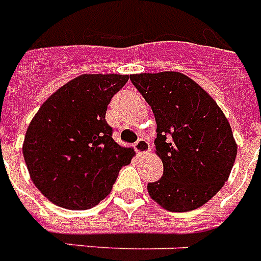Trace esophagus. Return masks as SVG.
<instances>
[{
  "instance_id": "esophagus-1",
  "label": "esophagus",
  "mask_w": 261,
  "mask_h": 261,
  "mask_svg": "<svg viewBox=\"0 0 261 261\" xmlns=\"http://www.w3.org/2000/svg\"><path fill=\"white\" fill-rule=\"evenodd\" d=\"M135 150L139 155H143L146 152L150 151V143L146 139L141 138V139H138V142L135 143Z\"/></svg>"
}]
</instances>
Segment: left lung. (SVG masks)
<instances>
[{
    "label": "left lung",
    "instance_id": "left-lung-1",
    "mask_svg": "<svg viewBox=\"0 0 261 261\" xmlns=\"http://www.w3.org/2000/svg\"><path fill=\"white\" fill-rule=\"evenodd\" d=\"M156 122L164 175L147 192L170 212L202 206L228 181L237 155L230 124L215 99L181 72L130 75Z\"/></svg>",
    "mask_w": 261,
    "mask_h": 261
}]
</instances>
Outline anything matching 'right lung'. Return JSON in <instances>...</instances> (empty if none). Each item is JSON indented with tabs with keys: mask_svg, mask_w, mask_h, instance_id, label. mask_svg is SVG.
I'll use <instances>...</instances> for the list:
<instances>
[{
	"mask_svg": "<svg viewBox=\"0 0 261 261\" xmlns=\"http://www.w3.org/2000/svg\"><path fill=\"white\" fill-rule=\"evenodd\" d=\"M128 75L86 73L60 87L28 126L22 154L35 186L55 205L90 209L107 197L135 155L112 139L106 122L111 97Z\"/></svg>",
	"mask_w": 261,
	"mask_h": 261,
	"instance_id": "obj_1",
	"label": "right lung"
}]
</instances>
